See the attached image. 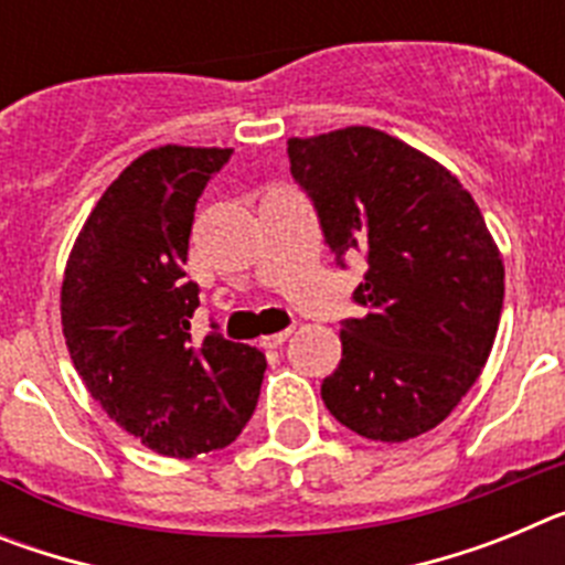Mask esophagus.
<instances>
[{
	"mask_svg": "<svg viewBox=\"0 0 565 565\" xmlns=\"http://www.w3.org/2000/svg\"><path fill=\"white\" fill-rule=\"evenodd\" d=\"M288 337H291V328H286V331H279V333H271V337H263L259 339V344L263 348H279V344H286Z\"/></svg>",
	"mask_w": 565,
	"mask_h": 565,
	"instance_id": "obj_1",
	"label": "esophagus"
}]
</instances>
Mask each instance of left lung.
Instances as JSON below:
<instances>
[{"label":"left lung","mask_w":565,"mask_h":565,"mask_svg":"<svg viewBox=\"0 0 565 565\" xmlns=\"http://www.w3.org/2000/svg\"><path fill=\"white\" fill-rule=\"evenodd\" d=\"M288 161L339 268L362 254L342 359L322 402L348 430L407 441L481 376L503 308V263L472 194L441 163L371 127L291 138Z\"/></svg>","instance_id":"left-lung-1"}]
</instances>
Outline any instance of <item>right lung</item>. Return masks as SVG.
I'll list each match as a JSON object with an SVG mask.
<instances>
[{
	"label": "right lung",
	"instance_id": "obj_1",
	"mask_svg": "<svg viewBox=\"0 0 565 565\" xmlns=\"http://www.w3.org/2000/svg\"><path fill=\"white\" fill-rule=\"evenodd\" d=\"M232 149L161 147L102 194L67 259L70 359L115 424L149 450H223L257 407L266 356L212 331L192 339L201 286L186 279L194 206Z\"/></svg>",
	"mask_w": 565,
	"mask_h": 565
}]
</instances>
